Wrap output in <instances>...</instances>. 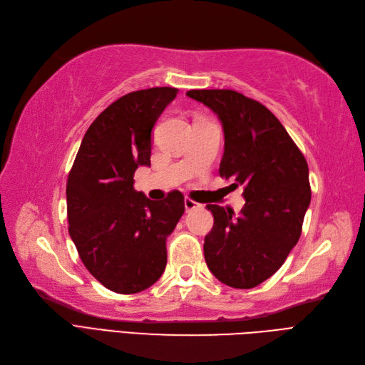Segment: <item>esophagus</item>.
<instances>
[{"label": "esophagus", "instance_id": "1", "mask_svg": "<svg viewBox=\"0 0 365 365\" xmlns=\"http://www.w3.org/2000/svg\"><path fill=\"white\" fill-rule=\"evenodd\" d=\"M200 207H202V205L194 202L192 198H190V197L185 198V209H186V212H190V210H194V209H200Z\"/></svg>", "mask_w": 365, "mask_h": 365}]
</instances>
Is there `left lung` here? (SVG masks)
I'll list each match as a JSON object with an SVG mask.
<instances>
[{"instance_id": "left-lung-1", "label": "left lung", "mask_w": 365, "mask_h": 365, "mask_svg": "<svg viewBox=\"0 0 365 365\" xmlns=\"http://www.w3.org/2000/svg\"><path fill=\"white\" fill-rule=\"evenodd\" d=\"M212 109L225 128L220 175L244 186L245 205H207L214 227L205 237L212 274L232 288L249 289L272 277L297 244L311 203L308 162L264 104L232 89L186 92Z\"/></svg>"}]
</instances>
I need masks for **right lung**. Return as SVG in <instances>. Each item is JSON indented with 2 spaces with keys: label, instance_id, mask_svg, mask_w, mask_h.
<instances>
[{
  "label": "right lung",
  "instance_id": "add662e5",
  "mask_svg": "<svg viewBox=\"0 0 365 365\" xmlns=\"http://www.w3.org/2000/svg\"><path fill=\"white\" fill-rule=\"evenodd\" d=\"M175 88L128 92L106 108L85 133L66 180L68 230L88 272L118 294L151 287L167 265L165 241L185 212L171 191L155 202L135 190L150 165L151 130Z\"/></svg>",
  "mask_w": 365,
  "mask_h": 365
}]
</instances>
